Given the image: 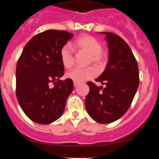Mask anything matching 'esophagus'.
<instances>
[{"mask_svg":"<svg viewBox=\"0 0 159 159\" xmlns=\"http://www.w3.org/2000/svg\"><path fill=\"white\" fill-rule=\"evenodd\" d=\"M73 84H74V87H77L79 85V83L74 82V83H73Z\"/></svg>","mask_w":159,"mask_h":159,"instance_id":"34e87169","label":"esophagus"}]
</instances>
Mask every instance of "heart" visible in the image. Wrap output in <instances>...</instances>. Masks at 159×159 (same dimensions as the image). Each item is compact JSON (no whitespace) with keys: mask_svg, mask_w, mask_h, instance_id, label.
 I'll return each mask as SVG.
<instances>
[{"mask_svg":"<svg viewBox=\"0 0 159 159\" xmlns=\"http://www.w3.org/2000/svg\"><path fill=\"white\" fill-rule=\"evenodd\" d=\"M74 48L79 52H84L89 54L88 64H93L98 68H102L105 64V57L102 54V46L99 40L89 35H83L75 41ZM60 57L63 65L66 68H70L75 62L74 49L70 43H66L60 48ZM96 75V71L92 67H75L67 71L66 77L74 82L82 83L93 78Z\"/></svg>","mask_w":159,"mask_h":159,"instance_id":"obj_1","label":"heart"}]
</instances>
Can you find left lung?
I'll use <instances>...</instances> for the list:
<instances>
[{
	"instance_id": "obj_1",
	"label": "left lung",
	"mask_w": 159,
	"mask_h": 159,
	"mask_svg": "<svg viewBox=\"0 0 159 159\" xmlns=\"http://www.w3.org/2000/svg\"><path fill=\"white\" fill-rule=\"evenodd\" d=\"M107 41L108 62L95 80L105 87L88 82L90 92L85 99L89 116L99 123L120 119L130 107L139 84V67L131 49L119 36L102 32Z\"/></svg>"
}]
</instances>
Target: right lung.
I'll return each mask as SVG.
<instances>
[{"mask_svg": "<svg viewBox=\"0 0 159 159\" xmlns=\"http://www.w3.org/2000/svg\"><path fill=\"white\" fill-rule=\"evenodd\" d=\"M73 36L67 31L49 29L38 33L25 46L16 69V94L19 104L32 121L49 124L64 111L72 92L70 79L60 80L64 67L60 48ZM50 83L54 84L50 88Z\"/></svg>", "mask_w": 159, "mask_h": 159, "instance_id": "obj_1", "label": "right lung"}]
</instances>
